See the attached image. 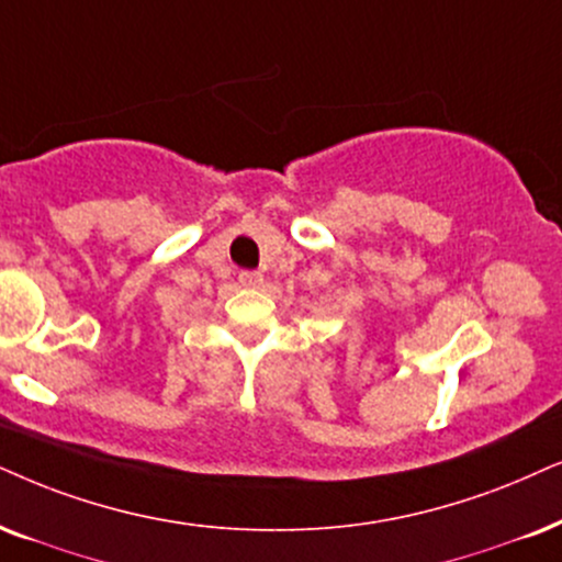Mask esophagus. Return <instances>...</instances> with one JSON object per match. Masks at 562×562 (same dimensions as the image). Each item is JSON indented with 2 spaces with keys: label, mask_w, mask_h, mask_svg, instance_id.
I'll list each match as a JSON object with an SVG mask.
<instances>
[{
  "label": "esophagus",
  "mask_w": 562,
  "mask_h": 562,
  "mask_svg": "<svg viewBox=\"0 0 562 562\" xmlns=\"http://www.w3.org/2000/svg\"><path fill=\"white\" fill-rule=\"evenodd\" d=\"M238 282H240V288H259L261 285V274L259 272H240Z\"/></svg>",
  "instance_id": "esophagus-1"
}]
</instances>
